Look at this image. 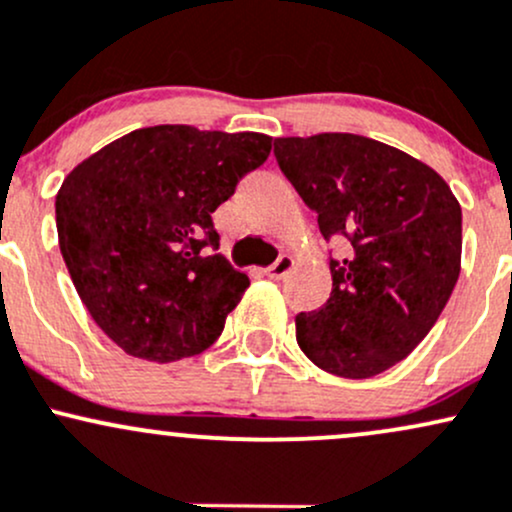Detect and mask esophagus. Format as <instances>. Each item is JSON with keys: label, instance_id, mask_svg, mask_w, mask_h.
<instances>
[{"label": "esophagus", "instance_id": "34e87169", "mask_svg": "<svg viewBox=\"0 0 512 512\" xmlns=\"http://www.w3.org/2000/svg\"><path fill=\"white\" fill-rule=\"evenodd\" d=\"M292 268H295V258H292L290 254H283L278 258V261L273 263L271 268H268V275H271V278H275V280H283L285 275H290Z\"/></svg>", "mask_w": 512, "mask_h": 512}]
</instances>
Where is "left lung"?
Masks as SVG:
<instances>
[{
  "label": "left lung",
  "mask_w": 512,
  "mask_h": 512,
  "mask_svg": "<svg viewBox=\"0 0 512 512\" xmlns=\"http://www.w3.org/2000/svg\"><path fill=\"white\" fill-rule=\"evenodd\" d=\"M275 159L324 239L331 297L295 317L302 353L321 370L365 380L404 360L445 309L462 268V208L445 179L401 149L350 132L278 137Z\"/></svg>",
  "instance_id": "8db88e82"
}]
</instances>
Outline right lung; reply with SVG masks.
<instances>
[{
    "label": "right lung",
    "instance_id": "right-lung-1",
    "mask_svg": "<svg viewBox=\"0 0 512 512\" xmlns=\"http://www.w3.org/2000/svg\"><path fill=\"white\" fill-rule=\"evenodd\" d=\"M263 132L152 125L77 164L55 195L57 241L91 319L132 358L212 346L249 275L210 249L212 212L268 159Z\"/></svg>",
    "mask_w": 512,
    "mask_h": 512
}]
</instances>
